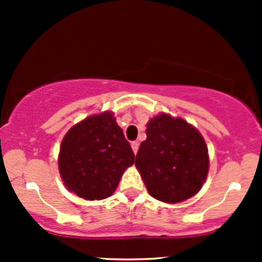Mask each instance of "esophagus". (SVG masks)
Wrapping results in <instances>:
<instances>
[{
    "label": "esophagus",
    "instance_id": "obj_1",
    "mask_svg": "<svg viewBox=\"0 0 262 262\" xmlns=\"http://www.w3.org/2000/svg\"><path fill=\"white\" fill-rule=\"evenodd\" d=\"M138 148H139V142L138 141L132 142V149H133V152L136 153V155H137V152H138Z\"/></svg>",
    "mask_w": 262,
    "mask_h": 262
}]
</instances>
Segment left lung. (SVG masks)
I'll list each match as a JSON object with an SVG mask.
<instances>
[{
  "instance_id": "obj_1",
  "label": "left lung",
  "mask_w": 262,
  "mask_h": 262,
  "mask_svg": "<svg viewBox=\"0 0 262 262\" xmlns=\"http://www.w3.org/2000/svg\"><path fill=\"white\" fill-rule=\"evenodd\" d=\"M136 166L146 187L161 202H184L202 189L209 168L202 134L180 118L161 114L147 124Z\"/></svg>"
}]
</instances>
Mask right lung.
Listing matches in <instances>:
<instances>
[{
	"instance_id": "right-lung-1",
	"label": "right lung",
	"mask_w": 262,
	"mask_h": 262,
	"mask_svg": "<svg viewBox=\"0 0 262 262\" xmlns=\"http://www.w3.org/2000/svg\"><path fill=\"white\" fill-rule=\"evenodd\" d=\"M134 153L113 113L92 115L68 130L59 150V172L71 192L101 200L115 191Z\"/></svg>"
}]
</instances>
